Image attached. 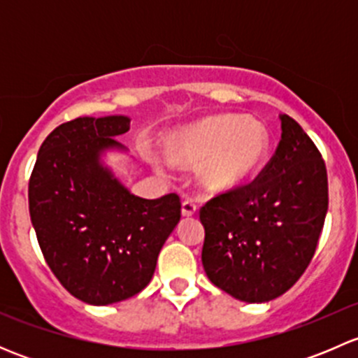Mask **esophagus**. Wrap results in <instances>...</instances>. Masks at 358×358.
I'll return each mask as SVG.
<instances>
[{
    "instance_id": "obj_1",
    "label": "esophagus",
    "mask_w": 358,
    "mask_h": 358,
    "mask_svg": "<svg viewBox=\"0 0 358 358\" xmlns=\"http://www.w3.org/2000/svg\"><path fill=\"white\" fill-rule=\"evenodd\" d=\"M183 216H194L197 213V204L192 199H185L182 204Z\"/></svg>"
}]
</instances>
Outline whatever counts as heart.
I'll return each instance as SVG.
<instances>
[{
	"mask_svg": "<svg viewBox=\"0 0 358 358\" xmlns=\"http://www.w3.org/2000/svg\"><path fill=\"white\" fill-rule=\"evenodd\" d=\"M268 133L256 119L213 115L169 136L171 161L197 168V178L209 192H223L248 180L268 154Z\"/></svg>",
	"mask_w": 358,
	"mask_h": 358,
	"instance_id": "1",
	"label": "heart"
}]
</instances>
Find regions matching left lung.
I'll list each match as a JSON object with an SVG mask.
<instances>
[{"label":"left lung","mask_w":358,"mask_h":358,"mask_svg":"<svg viewBox=\"0 0 358 358\" xmlns=\"http://www.w3.org/2000/svg\"><path fill=\"white\" fill-rule=\"evenodd\" d=\"M275 154L252 182L218 192L199 211L202 266L216 287L248 303L291 289L315 255L329 190L322 154L280 115Z\"/></svg>","instance_id":"left-lung-1"}]
</instances>
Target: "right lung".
I'll return each instance as SVG.
<instances>
[{
  "mask_svg": "<svg viewBox=\"0 0 358 358\" xmlns=\"http://www.w3.org/2000/svg\"><path fill=\"white\" fill-rule=\"evenodd\" d=\"M129 129L124 115L78 117L41 143L29 178V213L53 275L74 298L110 305L150 282L182 216L178 194L142 199L99 162Z\"/></svg>",
  "mask_w": 358,
  "mask_h": 358,
  "instance_id": "obj_1",
  "label": "right lung"
}]
</instances>
